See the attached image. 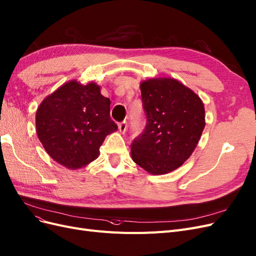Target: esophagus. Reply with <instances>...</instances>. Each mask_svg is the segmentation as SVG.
<instances>
[{
  "instance_id": "obj_1",
  "label": "esophagus",
  "mask_w": 256,
  "mask_h": 256,
  "mask_svg": "<svg viewBox=\"0 0 256 256\" xmlns=\"http://www.w3.org/2000/svg\"><path fill=\"white\" fill-rule=\"evenodd\" d=\"M118 128H119V132L121 134H124L126 132V128H128V123L126 121H122L120 122L118 124Z\"/></svg>"
}]
</instances>
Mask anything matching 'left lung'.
I'll use <instances>...</instances> for the list:
<instances>
[{
  "label": "left lung",
  "mask_w": 256,
  "mask_h": 256,
  "mask_svg": "<svg viewBox=\"0 0 256 256\" xmlns=\"http://www.w3.org/2000/svg\"><path fill=\"white\" fill-rule=\"evenodd\" d=\"M140 90L146 126L130 144L132 159L150 174H166L182 166L198 144L206 126L204 103L173 78L146 80Z\"/></svg>",
  "instance_id": "8db88e82"
}]
</instances>
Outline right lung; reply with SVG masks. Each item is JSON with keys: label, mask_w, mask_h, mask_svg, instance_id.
<instances>
[{"label": "right lung", "mask_w": 256, "mask_h": 256, "mask_svg": "<svg viewBox=\"0 0 256 256\" xmlns=\"http://www.w3.org/2000/svg\"><path fill=\"white\" fill-rule=\"evenodd\" d=\"M100 90L94 82L72 80L36 110L38 138L46 153L65 168L77 170L97 159L104 139L118 128L110 119V100Z\"/></svg>", "instance_id": "add662e5"}]
</instances>
